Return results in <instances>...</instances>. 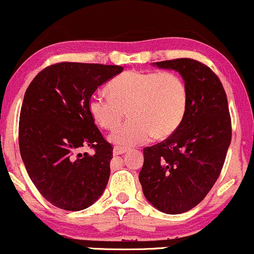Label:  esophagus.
I'll list each match as a JSON object with an SVG mask.
<instances>
[{"mask_svg": "<svg viewBox=\"0 0 254 254\" xmlns=\"http://www.w3.org/2000/svg\"><path fill=\"white\" fill-rule=\"evenodd\" d=\"M128 149L126 147H120V146H115L114 149H113V153H114V155H120V154H124V153H126Z\"/></svg>", "mask_w": 254, "mask_h": 254, "instance_id": "obj_1", "label": "esophagus"}]
</instances>
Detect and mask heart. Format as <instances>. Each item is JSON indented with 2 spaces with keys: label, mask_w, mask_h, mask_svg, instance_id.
Listing matches in <instances>:
<instances>
[{
  "label": "heart",
  "mask_w": 254,
  "mask_h": 254,
  "mask_svg": "<svg viewBox=\"0 0 254 254\" xmlns=\"http://www.w3.org/2000/svg\"><path fill=\"white\" fill-rule=\"evenodd\" d=\"M108 94H95L88 108L103 129L112 130L126 115L130 118L111 135L113 142L132 146L153 135L165 139L180 126L189 102L183 77L174 71L129 70L107 86Z\"/></svg>",
  "instance_id": "heart-1"
}]
</instances>
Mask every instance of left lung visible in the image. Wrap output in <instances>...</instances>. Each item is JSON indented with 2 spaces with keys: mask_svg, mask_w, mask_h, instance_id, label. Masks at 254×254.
<instances>
[{
  "mask_svg": "<svg viewBox=\"0 0 254 254\" xmlns=\"http://www.w3.org/2000/svg\"><path fill=\"white\" fill-rule=\"evenodd\" d=\"M155 64L179 71L189 102L177 130L143 148L139 180L155 208L180 214L201 202L220 175L232 139L231 115L223 83L207 65L193 59Z\"/></svg>",
  "mask_w": 254,
  "mask_h": 254,
  "instance_id": "1",
  "label": "left lung"
}]
</instances>
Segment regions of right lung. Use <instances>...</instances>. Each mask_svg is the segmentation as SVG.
I'll list each match as a JSON object with an SVG mask.
<instances>
[{
    "mask_svg": "<svg viewBox=\"0 0 254 254\" xmlns=\"http://www.w3.org/2000/svg\"><path fill=\"white\" fill-rule=\"evenodd\" d=\"M122 70L121 65L60 62L28 86L18 124L20 153L37 190L56 207H89L107 186L113 147L88 103L99 86ZM87 146L94 155L80 153Z\"/></svg>",
    "mask_w": 254,
    "mask_h": 254,
    "instance_id": "1",
    "label": "right lung"
}]
</instances>
